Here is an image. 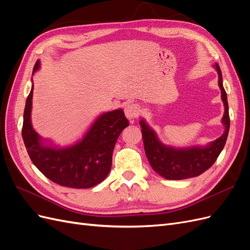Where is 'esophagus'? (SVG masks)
Returning a JSON list of instances; mask_svg holds the SVG:
<instances>
[{
  "instance_id": "esophagus-1",
  "label": "esophagus",
  "mask_w": 250,
  "mask_h": 250,
  "mask_svg": "<svg viewBox=\"0 0 250 250\" xmlns=\"http://www.w3.org/2000/svg\"><path fill=\"white\" fill-rule=\"evenodd\" d=\"M140 111H141L140 106L137 104H128V105H126V107L124 109L125 117L129 121H132L137 118L139 116Z\"/></svg>"
}]
</instances>
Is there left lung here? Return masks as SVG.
Wrapping results in <instances>:
<instances>
[{
  "mask_svg": "<svg viewBox=\"0 0 250 250\" xmlns=\"http://www.w3.org/2000/svg\"><path fill=\"white\" fill-rule=\"evenodd\" d=\"M214 67L218 73V85L221 89V99L224 105V115L222 117L224 132L220 138L208 143L207 146L175 148L164 145L146 121L144 119L140 121L146 156L152 169L166 179L180 180L200 175L213 166L224 148L229 130V103L223 87L220 66L215 63Z\"/></svg>",
  "mask_w": 250,
  "mask_h": 250,
  "instance_id": "1",
  "label": "left lung"
}]
</instances>
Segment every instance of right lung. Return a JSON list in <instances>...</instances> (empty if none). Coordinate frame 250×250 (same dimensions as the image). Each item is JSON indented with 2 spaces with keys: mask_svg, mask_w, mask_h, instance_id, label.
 <instances>
[{
  "mask_svg": "<svg viewBox=\"0 0 250 250\" xmlns=\"http://www.w3.org/2000/svg\"><path fill=\"white\" fill-rule=\"evenodd\" d=\"M40 67L37 60L33 74ZM32 97L33 84L26 100L21 135L35 167L53 183L63 187L87 188L100 184L110 171L112 151L119 135L129 125L123 109L102 113L76 144L57 147L33 129Z\"/></svg>",
  "mask_w": 250,
  "mask_h": 250,
  "instance_id": "right-lung-1",
  "label": "right lung"
}]
</instances>
